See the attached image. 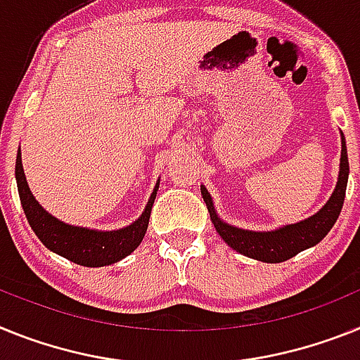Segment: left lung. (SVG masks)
Masks as SVG:
<instances>
[{
	"mask_svg": "<svg viewBox=\"0 0 360 360\" xmlns=\"http://www.w3.org/2000/svg\"><path fill=\"white\" fill-rule=\"evenodd\" d=\"M340 146H342V150H340L339 179H337L335 190H333L326 205L311 217L299 221L295 224H286V226H281L277 230H271V232H252V230H243V228L232 226V224L221 221V217L215 214L210 193L205 186H201L202 199L208 206L212 223H214L219 236L223 237L224 243L236 252L262 262L288 261L302 250L311 248L317 243H321L328 236L331 226L335 224L337 217L342 210V202H345L349 165L346 141L342 134H340Z\"/></svg>",
	"mask_w": 360,
	"mask_h": 360,
	"instance_id": "8db88e82",
	"label": "left lung"
}]
</instances>
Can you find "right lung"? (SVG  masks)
Returning <instances> with one entry per match:
<instances>
[{
  "mask_svg": "<svg viewBox=\"0 0 360 360\" xmlns=\"http://www.w3.org/2000/svg\"><path fill=\"white\" fill-rule=\"evenodd\" d=\"M15 181H18V192H20L25 215L29 219V224L32 226L34 233L39 237L43 245L50 252H54V254L61 255L68 261L90 268L114 264V262L132 254L134 250L141 245L146 228H148L152 205H154L155 193L159 188L158 183L152 195H150L145 212L137 221H134L128 226L120 228V230L101 232V230H90V228L83 226H72V224L56 219L54 215H50L30 192L27 177H25L23 165H21L20 152H18V159H15Z\"/></svg>",
  "mask_w": 360,
  "mask_h": 360,
  "instance_id": "right-lung-1",
  "label": "right lung"
}]
</instances>
